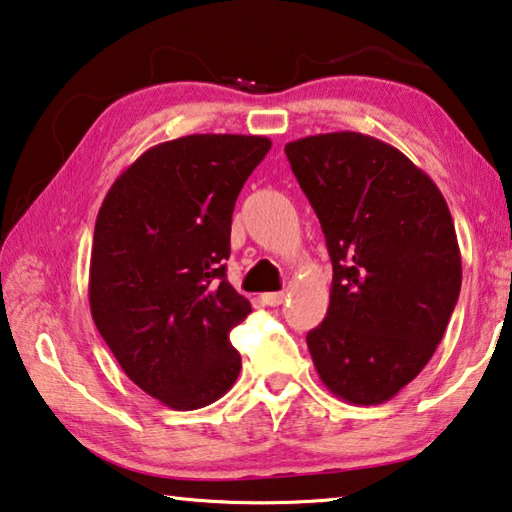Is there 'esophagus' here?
<instances>
[{"mask_svg":"<svg viewBox=\"0 0 512 512\" xmlns=\"http://www.w3.org/2000/svg\"><path fill=\"white\" fill-rule=\"evenodd\" d=\"M286 300V295L282 291H275V293H264L262 295V302L268 306H280Z\"/></svg>","mask_w":512,"mask_h":512,"instance_id":"34e87169","label":"esophagus"}]
</instances>
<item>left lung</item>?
I'll list each match as a JSON object with an SVG mask.
<instances>
[{"label": "left lung", "mask_w": 512, "mask_h": 512, "mask_svg": "<svg viewBox=\"0 0 512 512\" xmlns=\"http://www.w3.org/2000/svg\"><path fill=\"white\" fill-rule=\"evenodd\" d=\"M333 264L329 311L306 336L333 396L380 405L421 374L461 291L441 190L396 147L358 132L286 143Z\"/></svg>", "instance_id": "8db88e82"}]
</instances>
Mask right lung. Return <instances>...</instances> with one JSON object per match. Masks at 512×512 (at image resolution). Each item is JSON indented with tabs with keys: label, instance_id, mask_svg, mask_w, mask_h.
<instances>
[{
	"label": "right lung",
	"instance_id": "1",
	"mask_svg": "<svg viewBox=\"0 0 512 512\" xmlns=\"http://www.w3.org/2000/svg\"><path fill=\"white\" fill-rule=\"evenodd\" d=\"M271 138L192 134L143 152L98 210L89 306L127 378L172 410L235 385L230 331L250 302L226 280L232 210Z\"/></svg>",
	"mask_w": 512,
	"mask_h": 512
}]
</instances>
